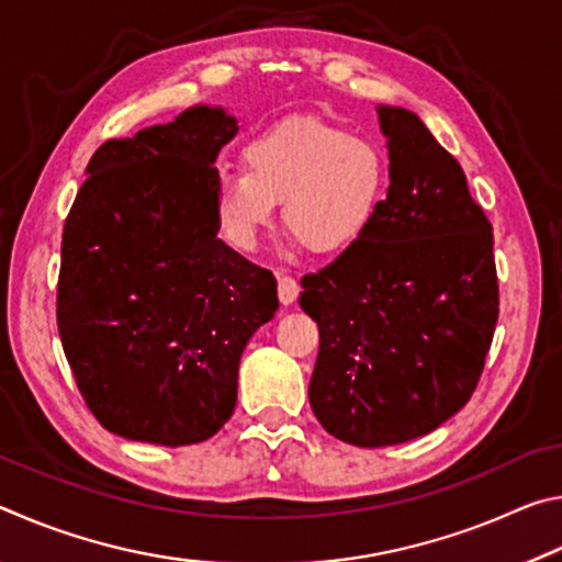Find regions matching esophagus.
Returning <instances> with one entry per match:
<instances>
[{
	"mask_svg": "<svg viewBox=\"0 0 562 562\" xmlns=\"http://www.w3.org/2000/svg\"><path fill=\"white\" fill-rule=\"evenodd\" d=\"M300 294V284L294 278H288V274H282V278L278 280V297L282 304H292L294 300H297Z\"/></svg>",
	"mask_w": 562,
	"mask_h": 562,
	"instance_id": "obj_1",
	"label": "esophagus"
}]
</instances>
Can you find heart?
I'll list each match as a JSON object with an SVG mask.
<instances>
[{"label": "heart", "instance_id": "obj_1", "mask_svg": "<svg viewBox=\"0 0 562 562\" xmlns=\"http://www.w3.org/2000/svg\"><path fill=\"white\" fill-rule=\"evenodd\" d=\"M245 173L217 176L215 215L227 240L255 250L282 201V223L317 255L357 245L389 190V160L372 138L317 116H292L240 150Z\"/></svg>", "mask_w": 562, "mask_h": 562}]
</instances>
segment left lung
<instances>
[{
    "label": "left lung",
    "instance_id": "8db88e82",
    "mask_svg": "<svg viewBox=\"0 0 562 562\" xmlns=\"http://www.w3.org/2000/svg\"><path fill=\"white\" fill-rule=\"evenodd\" d=\"M389 190L357 245L302 278L317 322L310 406L339 441L376 449L461 412L498 322L493 233L463 168L414 111L376 106Z\"/></svg>",
    "mask_w": 562,
    "mask_h": 562
}]
</instances>
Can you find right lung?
<instances>
[{
	"label": "right lung",
	"mask_w": 562,
	"mask_h": 562,
	"mask_svg": "<svg viewBox=\"0 0 562 562\" xmlns=\"http://www.w3.org/2000/svg\"><path fill=\"white\" fill-rule=\"evenodd\" d=\"M237 133L193 106L111 138L61 237L56 325L91 414L123 439L188 446L233 416L243 349L278 310V282L217 231L215 158Z\"/></svg>",
	"instance_id": "right-lung-1"
}]
</instances>
